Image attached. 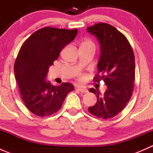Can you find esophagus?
<instances>
[{
  "label": "esophagus",
  "mask_w": 153,
  "mask_h": 153,
  "mask_svg": "<svg viewBox=\"0 0 153 153\" xmlns=\"http://www.w3.org/2000/svg\"><path fill=\"white\" fill-rule=\"evenodd\" d=\"M77 89H78V90H79L81 92H83V93H86V92H88L87 89L82 87V86H77Z\"/></svg>",
  "instance_id": "obj_1"
}]
</instances>
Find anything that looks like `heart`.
Listing matches in <instances>:
<instances>
[{
  "label": "heart",
  "mask_w": 153,
  "mask_h": 153,
  "mask_svg": "<svg viewBox=\"0 0 153 153\" xmlns=\"http://www.w3.org/2000/svg\"><path fill=\"white\" fill-rule=\"evenodd\" d=\"M84 44H92V45H93L92 41H89V40H85L84 41H83L82 45H84ZM80 80H81V81H83V80H84V77H81V78H80Z\"/></svg>",
  "instance_id": "1"
}]
</instances>
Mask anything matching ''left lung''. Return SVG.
I'll use <instances>...</instances> for the list:
<instances>
[{"label": "left lung", "mask_w": 153, "mask_h": 153, "mask_svg": "<svg viewBox=\"0 0 153 153\" xmlns=\"http://www.w3.org/2000/svg\"><path fill=\"white\" fill-rule=\"evenodd\" d=\"M95 35L101 48L95 81H104L107 89L101 95L98 89L91 88L97 102L88 110L103 119L113 118L125 107L130 100L135 81V55L126 37L112 25L99 23L86 28ZM101 73V76H98Z\"/></svg>", "instance_id": "8db88e82"}]
</instances>
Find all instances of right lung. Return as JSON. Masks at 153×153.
<instances>
[{"instance_id":"obj_1","label":"right lung","mask_w":153,"mask_h":153,"mask_svg":"<svg viewBox=\"0 0 153 153\" xmlns=\"http://www.w3.org/2000/svg\"><path fill=\"white\" fill-rule=\"evenodd\" d=\"M77 33V29L44 27L32 34L18 52L14 65L15 79L24 104L38 116H49L58 112L67 94L74 90L69 83L52 85L46 81V77L49 67Z\"/></svg>"}]
</instances>
